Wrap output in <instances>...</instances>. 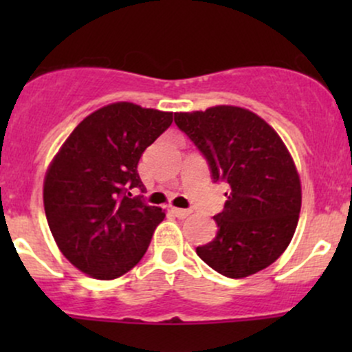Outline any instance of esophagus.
Segmentation results:
<instances>
[{
    "instance_id": "obj_1",
    "label": "esophagus",
    "mask_w": 352,
    "mask_h": 352,
    "mask_svg": "<svg viewBox=\"0 0 352 352\" xmlns=\"http://www.w3.org/2000/svg\"><path fill=\"white\" fill-rule=\"evenodd\" d=\"M172 213L175 215L177 218H180V220H184V218H187L190 213H192V210H184V208H172Z\"/></svg>"
}]
</instances>
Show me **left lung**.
<instances>
[{
	"label": "left lung",
	"mask_w": 352,
	"mask_h": 352,
	"mask_svg": "<svg viewBox=\"0 0 352 352\" xmlns=\"http://www.w3.org/2000/svg\"><path fill=\"white\" fill-rule=\"evenodd\" d=\"M175 124L207 160L213 182L228 184L218 232L197 248L210 268L245 278L270 266L289 245L301 210V184L280 135L241 107L177 112Z\"/></svg>",
	"instance_id": "left-lung-1"
}]
</instances>
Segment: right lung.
<instances>
[{"label": "right lung", "mask_w": 352, "mask_h": 352, "mask_svg": "<svg viewBox=\"0 0 352 352\" xmlns=\"http://www.w3.org/2000/svg\"><path fill=\"white\" fill-rule=\"evenodd\" d=\"M172 112L116 102L72 131L44 179V210L52 236L76 268L114 280L139 263L165 210L145 204L137 165L170 127Z\"/></svg>", "instance_id": "add662e5"}]
</instances>
